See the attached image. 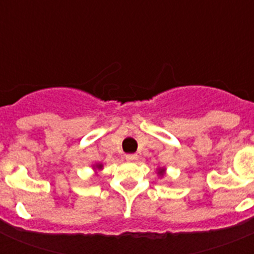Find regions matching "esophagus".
Masks as SVG:
<instances>
[{
  "mask_svg": "<svg viewBox=\"0 0 254 254\" xmlns=\"http://www.w3.org/2000/svg\"><path fill=\"white\" fill-rule=\"evenodd\" d=\"M126 160H127V161L137 160V155H136V154H127V155H126Z\"/></svg>",
  "mask_w": 254,
  "mask_h": 254,
  "instance_id": "1",
  "label": "esophagus"
}]
</instances>
